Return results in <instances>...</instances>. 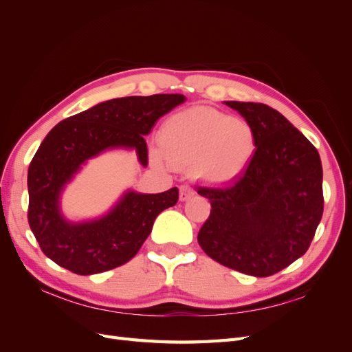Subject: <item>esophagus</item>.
I'll use <instances>...</instances> for the list:
<instances>
[{"instance_id":"34e87169","label":"esophagus","mask_w":352,"mask_h":352,"mask_svg":"<svg viewBox=\"0 0 352 352\" xmlns=\"http://www.w3.org/2000/svg\"><path fill=\"white\" fill-rule=\"evenodd\" d=\"M194 194H195V190H194L192 186H189V185H182V186H180V194H179L180 201H186V199H189L190 197H192Z\"/></svg>"}]
</instances>
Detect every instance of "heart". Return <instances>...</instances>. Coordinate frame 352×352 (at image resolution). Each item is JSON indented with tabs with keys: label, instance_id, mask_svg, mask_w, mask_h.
Wrapping results in <instances>:
<instances>
[{
	"label": "heart",
	"instance_id": "b5f03b06",
	"mask_svg": "<svg viewBox=\"0 0 352 352\" xmlns=\"http://www.w3.org/2000/svg\"><path fill=\"white\" fill-rule=\"evenodd\" d=\"M155 157L173 167L194 164L195 172L212 184L236 179L255 151L250 123L208 107L177 113L160 132Z\"/></svg>",
	"mask_w": 352,
	"mask_h": 352
}]
</instances>
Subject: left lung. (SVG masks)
<instances>
[{"label": "left lung", "instance_id": "8db88e82", "mask_svg": "<svg viewBox=\"0 0 352 352\" xmlns=\"http://www.w3.org/2000/svg\"><path fill=\"white\" fill-rule=\"evenodd\" d=\"M255 133L243 173L219 188H198L211 211L198 243L214 261L267 278L307 252L323 216V168L316 146L278 110L226 101Z\"/></svg>", "mask_w": 352, "mask_h": 352}]
</instances>
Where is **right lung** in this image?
<instances>
[{
    "mask_svg": "<svg viewBox=\"0 0 352 352\" xmlns=\"http://www.w3.org/2000/svg\"><path fill=\"white\" fill-rule=\"evenodd\" d=\"M185 101L182 94L116 98L52 127L28 172L29 226L48 258L87 276L116 269L135 257L151 233L155 217L177 202V188L162 194L127 190L109 214L85 223L63 217L60 194L87 160L110 148H133L146 167L144 136L160 117Z\"/></svg>",
    "mask_w": 352,
    "mask_h": 352,
    "instance_id": "1",
    "label": "right lung"
}]
</instances>
